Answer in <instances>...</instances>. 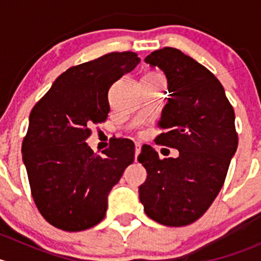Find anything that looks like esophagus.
I'll use <instances>...</instances> for the list:
<instances>
[{
    "label": "esophagus",
    "instance_id": "34e87169",
    "mask_svg": "<svg viewBox=\"0 0 261 261\" xmlns=\"http://www.w3.org/2000/svg\"><path fill=\"white\" fill-rule=\"evenodd\" d=\"M141 151V144L140 143H135V160L138 158V155L140 154Z\"/></svg>",
    "mask_w": 261,
    "mask_h": 261
}]
</instances>
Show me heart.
Instances as JSON below:
<instances>
[{"label":"heart","mask_w":261,"mask_h":261,"mask_svg":"<svg viewBox=\"0 0 261 261\" xmlns=\"http://www.w3.org/2000/svg\"><path fill=\"white\" fill-rule=\"evenodd\" d=\"M147 75H160V74H158V73H149Z\"/></svg>","instance_id":"obj_1"}]
</instances>
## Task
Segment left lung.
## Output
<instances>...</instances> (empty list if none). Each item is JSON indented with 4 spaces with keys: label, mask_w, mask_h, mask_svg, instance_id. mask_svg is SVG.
<instances>
[{
    "label": "left lung",
    "mask_w": 261,
    "mask_h": 261,
    "mask_svg": "<svg viewBox=\"0 0 261 261\" xmlns=\"http://www.w3.org/2000/svg\"><path fill=\"white\" fill-rule=\"evenodd\" d=\"M168 81L169 98L162 111L156 143L174 147L178 158L159 159L143 146L139 163L146 169L139 187L144 211L165 226H186L198 220L225 181L238 149L235 112L220 81L180 50L164 48L145 58Z\"/></svg>",
    "instance_id": "1"
}]
</instances>
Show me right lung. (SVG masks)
I'll list each match as a JSON object with an SVG mask.
<instances>
[{"instance_id": "1", "label": "right lung", "mask_w": 261, "mask_h": 261, "mask_svg": "<svg viewBox=\"0 0 261 261\" xmlns=\"http://www.w3.org/2000/svg\"><path fill=\"white\" fill-rule=\"evenodd\" d=\"M140 62L133 51L110 53L65 70L34 106L22 162L39 212L54 227L82 231L103 220L107 197L135 159L118 139L99 156L86 143L92 125L107 120L109 89Z\"/></svg>"}]
</instances>
